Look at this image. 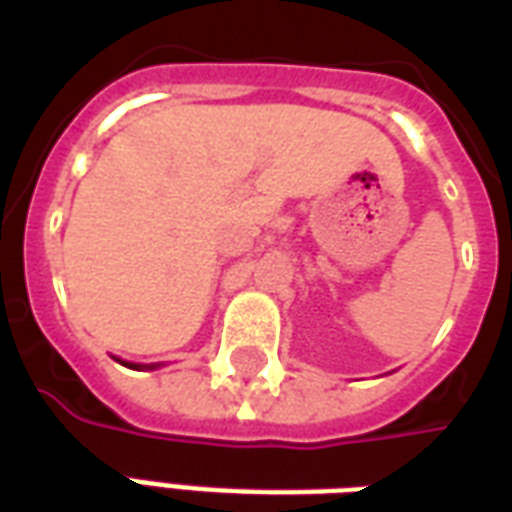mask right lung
<instances>
[{"label": "right lung", "mask_w": 512, "mask_h": 512, "mask_svg": "<svg viewBox=\"0 0 512 512\" xmlns=\"http://www.w3.org/2000/svg\"><path fill=\"white\" fill-rule=\"evenodd\" d=\"M126 367H134V370H142V367H158V365H131V362H123Z\"/></svg>", "instance_id": "obj_1"}]
</instances>
